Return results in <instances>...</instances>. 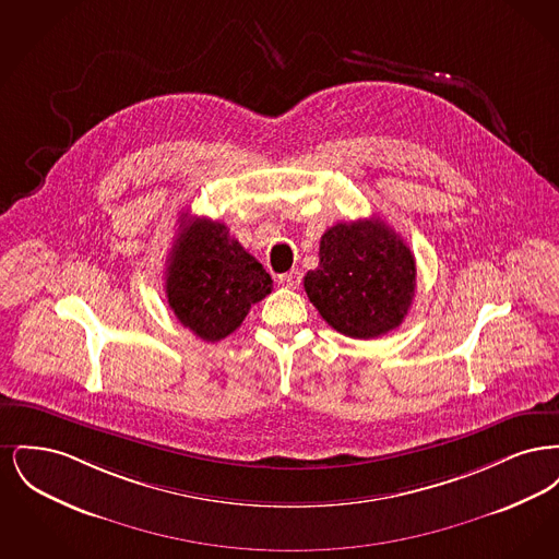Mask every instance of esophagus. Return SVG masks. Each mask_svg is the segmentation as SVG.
<instances>
[{"mask_svg":"<svg viewBox=\"0 0 559 559\" xmlns=\"http://www.w3.org/2000/svg\"><path fill=\"white\" fill-rule=\"evenodd\" d=\"M278 283H281L283 287H287V289H297L299 283H301V272H299V270H292V272H287V274H281V276H278Z\"/></svg>","mask_w":559,"mask_h":559,"instance_id":"esophagus-1","label":"esophagus"}]
</instances>
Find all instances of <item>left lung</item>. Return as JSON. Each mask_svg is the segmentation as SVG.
Segmentation results:
<instances>
[{
  "label": "left lung",
  "instance_id": "8db88e82",
  "mask_svg": "<svg viewBox=\"0 0 559 559\" xmlns=\"http://www.w3.org/2000/svg\"><path fill=\"white\" fill-rule=\"evenodd\" d=\"M319 258L304 289L335 331L372 340L400 326L413 304L417 266L388 224L379 217L340 222L320 237Z\"/></svg>",
  "mask_w": 559,
  "mask_h": 559
}]
</instances>
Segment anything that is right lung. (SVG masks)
<instances>
[{
	"label": "right lung",
	"mask_w": 559,
	"mask_h": 559,
	"mask_svg": "<svg viewBox=\"0 0 559 559\" xmlns=\"http://www.w3.org/2000/svg\"><path fill=\"white\" fill-rule=\"evenodd\" d=\"M270 292V274L224 224L182 213L165 274L176 319L197 337L219 342L239 329L251 306Z\"/></svg>",
	"instance_id": "obj_1"
}]
</instances>
